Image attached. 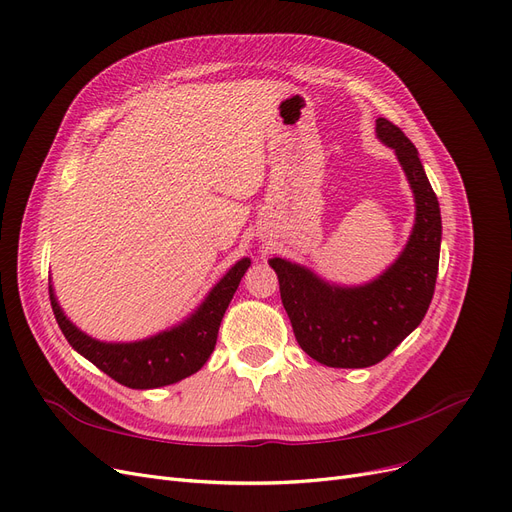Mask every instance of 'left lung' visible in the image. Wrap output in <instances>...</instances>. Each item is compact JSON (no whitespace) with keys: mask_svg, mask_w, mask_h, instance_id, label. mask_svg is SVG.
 Returning <instances> with one entry per match:
<instances>
[{"mask_svg":"<svg viewBox=\"0 0 512 512\" xmlns=\"http://www.w3.org/2000/svg\"><path fill=\"white\" fill-rule=\"evenodd\" d=\"M376 132L393 147L416 197V224L397 262L363 288H336L288 260L273 258L283 309L300 349L330 367H370L391 355L424 319L435 294L441 212L412 140L384 117Z\"/></svg>","mask_w":512,"mask_h":512,"instance_id":"1","label":"left lung"}]
</instances>
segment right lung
<instances>
[{
    "label": "right lung",
    "mask_w": 512,
    "mask_h": 512,
    "mask_svg": "<svg viewBox=\"0 0 512 512\" xmlns=\"http://www.w3.org/2000/svg\"><path fill=\"white\" fill-rule=\"evenodd\" d=\"M250 260L243 258L224 275L216 288L208 294L195 315L170 332H163L149 340L130 344L98 342L77 327L60 311L50 285L52 311L60 332L77 353L92 361L100 372L111 376L115 382L128 388H157L174 384L201 370L216 346L218 327L224 311L239 288L243 273L248 271Z\"/></svg>",
    "instance_id": "add662e5"
}]
</instances>
